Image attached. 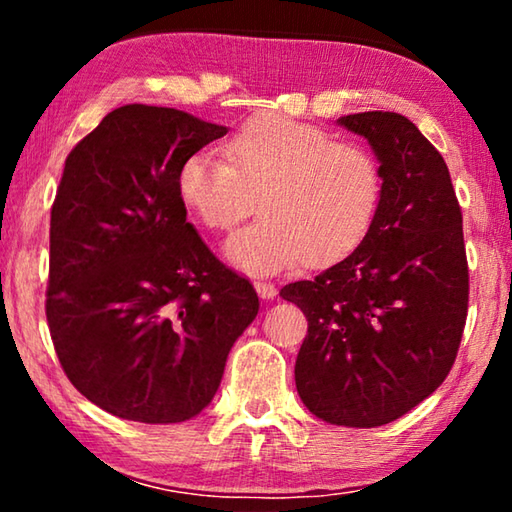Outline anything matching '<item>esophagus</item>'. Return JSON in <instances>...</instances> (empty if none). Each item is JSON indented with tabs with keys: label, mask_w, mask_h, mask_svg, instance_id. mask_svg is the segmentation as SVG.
<instances>
[{
	"label": "esophagus",
	"mask_w": 512,
	"mask_h": 512,
	"mask_svg": "<svg viewBox=\"0 0 512 512\" xmlns=\"http://www.w3.org/2000/svg\"><path fill=\"white\" fill-rule=\"evenodd\" d=\"M255 289H257V293H259V296H262L264 300H271V298H275V293H277L275 284L266 282V280H257V282H255Z\"/></svg>",
	"instance_id": "1"
}]
</instances>
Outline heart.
I'll list each match as a JSON object with an SVG mask.
<instances>
[{
	"instance_id": "heart-1",
	"label": "heart",
	"mask_w": 512,
	"mask_h": 512,
	"mask_svg": "<svg viewBox=\"0 0 512 512\" xmlns=\"http://www.w3.org/2000/svg\"><path fill=\"white\" fill-rule=\"evenodd\" d=\"M225 155H189L178 169V194L205 228L219 232L244 221L257 198L262 216L225 246L244 271L334 262L366 237L379 212L377 155L307 121L264 112L225 142Z\"/></svg>"
}]
</instances>
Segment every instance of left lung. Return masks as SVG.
Returning <instances> with one entry per match:
<instances>
[{
  "mask_svg": "<svg viewBox=\"0 0 512 512\" xmlns=\"http://www.w3.org/2000/svg\"><path fill=\"white\" fill-rule=\"evenodd\" d=\"M339 124L381 162L384 194L343 262L280 291L307 316L296 359L300 400L341 427H381L443 384L463 339L470 273L463 214L443 155L397 112Z\"/></svg>",
  "mask_w": 512,
  "mask_h": 512,
  "instance_id": "obj_1",
  "label": "left lung"
}]
</instances>
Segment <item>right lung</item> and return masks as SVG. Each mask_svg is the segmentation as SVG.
I'll list each match as a JSON object with an SVG mask.
<instances>
[{
    "label": "right lung",
    "instance_id": "obj_1",
    "mask_svg": "<svg viewBox=\"0 0 512 512\" xmlns=\"http://www.w3.org/2000/svg\"><path fill=\"white\" fill-rule=\"evenodd\" d=\"M228 128L128 103L69 151L49 228L47 325L76 391L117 418L185 422L212 402L259 309L187 221L178 169Z\"/></svg>",
    "mask_w": 512,
    "mask_h": 512
}]
</instances>
